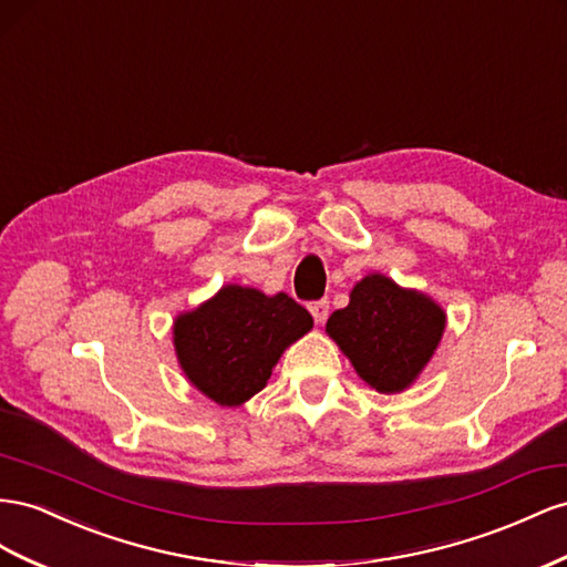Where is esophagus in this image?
Here are the masks:
<instances>
[{"mask_svg": "<svg viewBox=\"0 0 567 567\" xmlns=\"http://www.w3.org/2000/svg\"><path fill=\"white\" fill-rule=\"evenodd\" d=\"M308 308H310V312H312V317H315L317 324H321V321H324V319L329 317V300H327V298H324V300H315V302H310Z\"/></svg>", "mask_w": 567, "mask_h": 567, "instance_id": "esophagus-1", "label": "esophagus"}]
</instances>
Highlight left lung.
I'll use <instances>...</instances> for the list:
<instances>
[{"label":"left lung","instance_id":"1","mask_svg":"<svg viewBox=\"0 0 567 567\" xmlns=\"http://www.w3.org/2000/svg\"><path fill=\"white\" fill-rule=\"evenodd\" d=\"M446 329V312L420 290L370 274L350 290V302L327 321L355 372L379 393H398L432 360Z\"/></svg>","mask_w":567,"mask_h":567}]
</instances>
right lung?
I'll return each mask as SVG.
<instances>
[{
    "mask_svg": "<svg viewBox=\"0 0 567 567\" xmlns=\"http://www.w3.org/2000/svg\"><path fill=\"white\" fill-rule=\"evenodd\" d=\"M312 329V315L286 293L224 286L174 321V348L190 384L236 408L267 386L284 350Z\"/></svg>",
    "mask_w": 567,
    "mask_h": 567,
    "instance_id": "1",
    "label": "right lung"
}]
</instances>
